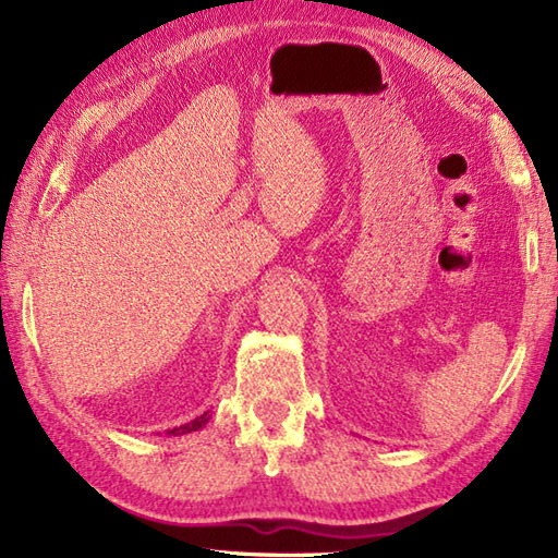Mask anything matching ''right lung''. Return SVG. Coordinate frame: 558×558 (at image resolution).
Returning a JSON list of instances; mask_svg holds the SVG:
<instances>
[{
    "label": "right lung",
    "instance_id": "1",
    "mask_svg": "<svg viewBox=\"0 0 558 558\" xmlns=\"http://www.w3.org/2000/svg\"><path fill=\"white\" fill-rule=\"evenodd\" d=\"M206 422H208V412L201 414V417H196L194 422H189V424H184V426H177V429H172V432H168V434L177 436V434H189V432H196V429H201V426H204Z\"/></svg>",
    "mask_w": 558,
    "mask_h": 558
}]
</instances>
